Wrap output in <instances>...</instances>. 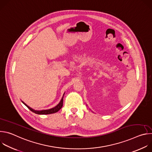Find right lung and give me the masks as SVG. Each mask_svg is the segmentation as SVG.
<instances>
[{
  "mask_svg": "<svg viewBox=\"0 0 152 152\" xmlns=\"http://www.w3.org/2000/svg\"><path fill=\"white\" fill-rule=\"evenodd\" d=\"M64 95L61 100V101L59 102V103L55 107L51 108V109H49V110H35L34 109H32V107H29V106H28L25 102H23V101L22 103L26 106H27L29 109L33 113L37 114H39V115H46V114H53V113H57L59 110H60L61 109V107H62V104H63V97H64Z\"/></svg>",
  "mask_w": 152,
  "mask_h": 152,
  "instance_id": "1",
  "label": "right lung"
}]
</instances>
